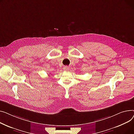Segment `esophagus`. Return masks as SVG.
<instances>
[{"label": "esophagus", "mask_w": 134, "mask_h": 134, "mask_svg": "<svg viewBox=\"0 0 134 134\" xmlns=\"http://www.w3.org/2000/svg\"><path fill=\"white\" fill-rule=\"evenodd\" d=\"M63 69H64V70H69V68L68 66H64Z\"/></svg>", "instance_id": "1"}]
</instances>
